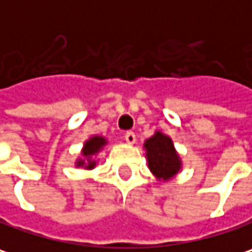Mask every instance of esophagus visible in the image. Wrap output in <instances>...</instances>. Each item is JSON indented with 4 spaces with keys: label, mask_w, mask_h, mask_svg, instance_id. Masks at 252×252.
Wrapping results in <instances>:
<instances>
[{
    "label": "esophagus",
    "mask_w": 252,
    "mask_h": 252,
    "mask_svg": "<svg viewBox=\"0 0 252 252\" xmlns=\"http://www.w3.org/2000/svg\"><path fill=\"white\" fill-rule=\"evenodd\" d=\"M125 140H126V143H129V145H135L136 135L133 132H127V133L125 135Z\"/></svg>",
    "instance_id": "1"
}]
</instances>
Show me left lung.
Instances as JSON below:
<instances>
[{"instance_id": "8db88e82", "label": "left lung", "mask_w": 252, "mask_h": 252, "mask_svg": "<svg viewBox=\"0 0 252 252\" xmlns=\"http://www.w3.org/2000/svg\"><path fill=\"white\" fill-rule=\"evenodd\" d=\"M143 149L149 171L156 181L168 182L182 169V159L175 149L171 136L165 135L162 130H156L153 136L146 139Z\"/></svg>"}]
</instances>
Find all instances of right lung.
Returning a JSON list of instances; mask_svg holds the SVG:
<instances>
[{"label": "right lung", "mask_w": 252, "mask_h": 252, "mask_svg": "<svg viewBox=\"0 0 252 252\" xmlns=\"http://www.w3.org/2000/svg\"><path fill=\"white\" fill-rule=\"evenodd\" d=\"M106 145H107V139L104 136L94 135L89 137L83 143L80 156L74 162L76 168H83V169H87V171L94 169L96 165L99 163L97 155L104 149Z\"/></svg>", "instance_id": "obj_1"}]
</instances>
